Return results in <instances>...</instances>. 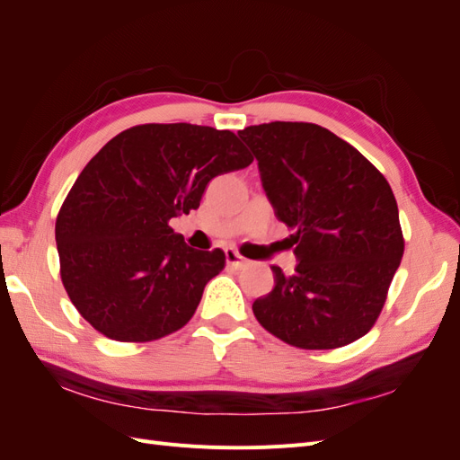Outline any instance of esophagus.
I'll return each mask as SVG.
<instances>
[{"mask_svg": "<svg viewBox=\"0 0 460 460\" xmlns=\"http://www.w3.org/2000/svg\"><path fill=\"white\" fill-rule=\"evenodd\" d=\"M225 255H226V264L232 269H245L249 264V261L242 257L238 252H234V249H226Z\"/></svg>", "mask_w": 460, "mask_h": 460, "instance_id": "1", "label": "esophagus"}]
</instances>
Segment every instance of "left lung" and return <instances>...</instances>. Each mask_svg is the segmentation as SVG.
<instances>
[{
    "label": "left lung",
    "mask_w": 460,
    "mask_h": 460,
    "mask_svg": "<svg viewBox=\"0 0 460 460\" xmlns=\"http://www.w3.org/2000/svg\"><path fill=\"white\" fill-rule=\"evenodd\" d=\"M238 136L257 159L278 220L294 230L296 272L272 267L255 299L262 328L301 349H336L374 326L402 257L397 201L360 153L311 122H269Z\"/></svg>",
    "instance_id": "left-lung-1"
}]
</instances>
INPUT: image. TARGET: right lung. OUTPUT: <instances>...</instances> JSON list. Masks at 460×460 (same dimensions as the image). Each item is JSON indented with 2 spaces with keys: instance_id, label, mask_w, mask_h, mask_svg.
Returning a JSON list of instances; mask_svg holds the SVG:
<instances>
[{
  "instance_id": "1",
  "label": "right lung",
  "mask_w": 460,
  "mask_h": 460,
  "mask_svg": "<svg viewBox=\"0 0 460 460\" xmlns=\"http://www.w3.org/2000/svg\"><path fill=\"white\" fill-rule=\"evenodd\" d=\"M253 157L230 130L142 124L84 166L55 222L61 280L88 323L117 341H153L188 324L225 252H198L171 218L198 208L218 174Z\"/></svg>"
}]
</instances>
